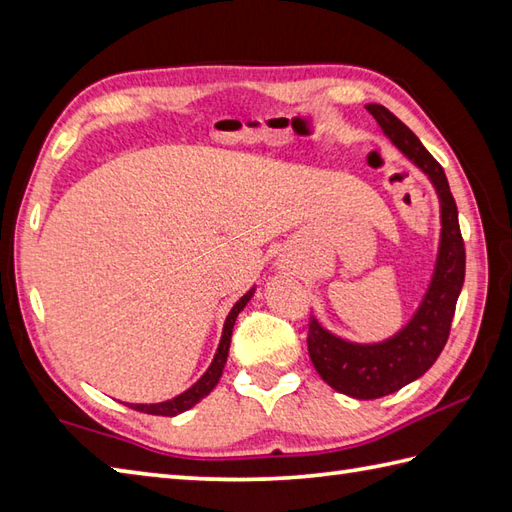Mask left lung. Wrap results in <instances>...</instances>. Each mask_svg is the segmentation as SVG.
Returning a JSON list of instances; mask_svg holds the SVG:
<instances>
[{
    "mask_svg": "<svg viewBox=\"0 0 512 512\" xmlns=\"http://www.w3.org/2000/svg\"><path fill=\"white\" fill-rule=\"evenodd\" d=\"M383 134L433 184L440 200V244L431 284L405 328L380 343H352L325 330L310 317L308 352L319 376L332 389L358 400L394 394L420 378L447 345L451 321L464 284L466 253L458 224V206L440 162L418 136L383 105H367Z\"/></svg>",
    "mask_w": 512,
    "mask_h": 512,
    "instance_id": "8db88e82",
    "label": "left lung"
}]
</instances>
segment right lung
<instances>
[{"label":"right lung","instance_id":"add662e5","mask_svg":"<svg viewBox=\"0 0 512 512\" xmlns=\"http://www.w3.org/2000/svg\"><path fill=\"white\" fill-rule=\"evenodd\" d=\"M255 295V288H250L246 295L239 299L235 306L228 312V317L224 321V330H222V339L220 345H217V352L213 356V361L209 365V369L200 376V380L195 385H191L187 391H182L180 396L165 400V402H154V405H129L132 409L140 411V413H151V416H178V413L191 409L193 405H198V402L209 396L213 387L220 383V376L224 372V365H226V356H228V347H231V336H233V325L237 314L244 310L246 303L250 301V297Z\"/></svg>","mask_w":512,"mask_h":512}]
</instances>
